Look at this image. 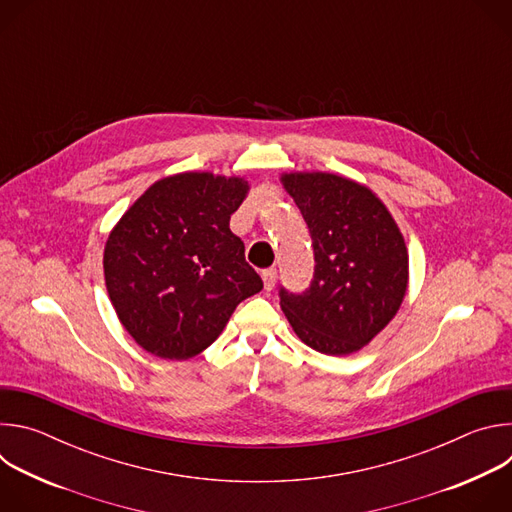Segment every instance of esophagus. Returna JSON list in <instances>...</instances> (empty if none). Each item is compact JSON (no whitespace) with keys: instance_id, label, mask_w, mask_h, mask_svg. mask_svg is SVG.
Masks as SVG:
<instances>
[{"instance_id":"1","label":"esophagus","mask_w":512,"mask_h":512,"mask_svg":"<svg viewBox=\"0 0 512 512\" xmlns=\"http://www.w3.org/2000/svg\"><path fill=\"white\" fill-rule=\"evenodd\" d=\"M261 277H263V285L267 291H271L275 287V281H277V269L275 267H269V269H263L261 271Z\"/></svg>"}]
</instances>
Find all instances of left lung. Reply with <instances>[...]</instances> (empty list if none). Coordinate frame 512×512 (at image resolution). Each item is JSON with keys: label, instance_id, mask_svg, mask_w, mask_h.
Returning <instances> with one entry per match:
<instances>
[{"label": "left lung", "instance_id": "1", "mask_svg": "<svg viewBox=\"0 0 512 512\" xmlns=\"http://www.w3.org/2000/svg\"><path fill=\"white\" fill-rule=\"evenodd\" d=\"M281 182L310 229L316 263L302 294L279 287L281 310L310 348L352 354L393 320L405 298L403 235L367 186L326 172L285 174Z\"/></svg>", "mask_w": 512, "mask_h": 512}]
</instances>
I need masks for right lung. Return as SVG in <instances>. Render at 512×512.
Masks as SVG:
<instances>
[{
  "mask_svg": "<svg viewBox=\"0 0 512 512\" xmlns=\"http://www.w3.org/2000/svg\"><path fill=\"white\" fill-rule=\"evenodd\" d=\"M243 178L184 172L145 190L105 245L111 304L148 352L186 360L208 348L235 308L263 289L231 233Z\"/></svg>",
  "mask_w": 512,
  "mask_h": 512,
  "instance_id": "obj_1",
  "label": "right lung"
}]
</instances>
